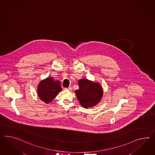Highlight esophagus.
<instances>
[{
	"mask_svg": "<svg viewBox=\"0 0 155 155\" xmlns=\"http://www.w3.org/2000/svg\"><path fill=\"white\" fill-rule=\"evenodd\" d=\"M65 89H68V90H69V91H71V90H72V87H68L65 88Z\"/></svg>",
	"mask_w": 155,
	"mask_h": 155,
	"instance_id": "esophagus-1",
	"label": "esophagus"
}]
</instances>
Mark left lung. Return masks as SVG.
I'll use <instances>...</instances> for the list:
<instances>
[{
    "instance_id": "left-lung-1",
    "label": "left lung",
    "mask_w": 155,
    "mask_h": 155,
    "mask_svg": "<svg viewBox=\"0 0 155 155\" xmlns=\"http://www.w3.org/2000/svg\"><path fill=\"white\" fill-rule=\"evenodd\" d=\"M78 84L79 89L75 91L76 94L83 107H91L99 103L103 95V90L99 84L84 79L80 80Z\"/></svg>"
}]
</instances>
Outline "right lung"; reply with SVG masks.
Wrapping results in <instances>:
<instances>
[{
    "instance_id": "add662e5",
    "label": "right lung",
    "mask_w": 155,
    "mask_h": 155,
    "mask_svg": "<svg viewBox=\"0 0 155 155\" xmlns=\"http://www.w3.org/2000/svg\"><path fill=\"white\" fill-rule=\"evenodd\" d=\"M62 89L60 81H54L50 77L40 81L38 88V94L40 99L45 103H49L52 102Z\"/></svg>"
}]
</instances>
